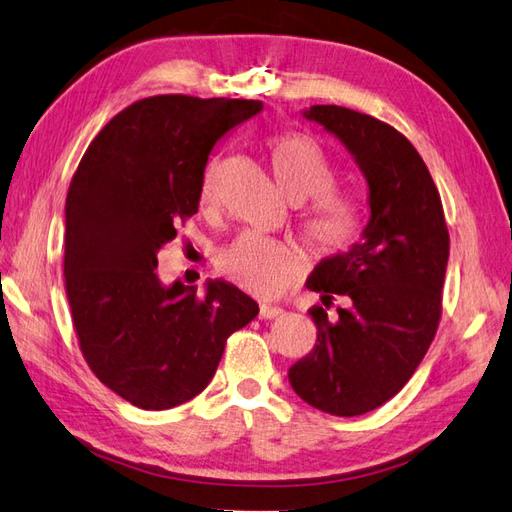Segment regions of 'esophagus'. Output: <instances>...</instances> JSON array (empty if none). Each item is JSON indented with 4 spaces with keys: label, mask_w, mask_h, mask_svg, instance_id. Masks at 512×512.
I'll return each instance as SVG.
<instances>
[{
    "label": "esophagus",
    "mask_w": 512,
    "mask_h": 512,
    "mask_svg": "<svg viewBox=\"0 0 512 512\" xmlns=\"http://www.w3.org/2000/svg\"><path fill=\"white\" fill-rule=\"evenodd\" d=\"M283 314L281 307L277 305H261L259 307V318L261 320H272V318H279Z\"/></svg>",
    "instance_id": "obj_1"
}]
</instances>
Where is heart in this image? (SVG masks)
Masks as SVG:
<instances>
[{
    "instance_id": "1",
    "label": "heart",
    "mask_w": 512,
    "mask_h": 512,
    "mask_svg": "<svg viewBox=\"0 0 512 512\" xmlns=\"http://www.w3.org/2000/svg\"><path fill=\"white\" fill-rule=\"evenodd\" d=\"M272 172L290 200L303 202L299 233L316 261L347 257L364 233V213L353 196L334 189L336 168L323 146L303 133H277L268 139ZM220 200V165L211 161L202 176L200 207L213 211ZM301 253L266 235L242 233L216 255L222 279L255 296H275L294 277Z\"/></svg>"
}]
</instances>
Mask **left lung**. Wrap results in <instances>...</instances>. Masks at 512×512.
<instances>
[{"label":"left lung","mask_w":512,"mask_h":512,"mask_svg":"<svg viewBox=\"0 0 512 512\" xmlns=\"http://www.w3.org/2000/svg\"><path fill=\"white\" fill-rule=\"evenodd\" d=\"M305 117L353 154L371 220L347 257L320 261L307 279L320 294L310 310L318 338L288 377L310 406L358 417L395 397L430 349L443 314L449 231L430 170L399 130L334 104H316Z\"/></svg>","instance_id":"left-lung-1"}]
</instances>
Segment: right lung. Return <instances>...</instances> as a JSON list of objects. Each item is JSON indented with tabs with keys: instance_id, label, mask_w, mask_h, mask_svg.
<instances>
[{
	"instance_id": "1",
	"label": "right lung",
	"mask_w": 512,
	"mask_h": 512,
	"mask_svg": "<svg viewBox=\"0 0 512 512\" xmlns=\"http://www.w3.org/2000/svg\"><path fill=\"white\" fill-rule=\"evenodd\" d=\"M259 100L168 93L117 113L82 154L65 202V292L82 358L141 410L207 388L233 331L259 314L227 281H159L157 253L198 211L213 144Z\"/></svg>"
}]
</instances>
